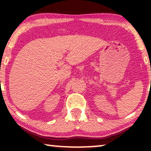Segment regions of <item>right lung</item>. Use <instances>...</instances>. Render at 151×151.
I'll return each mask as SVG.
<instances>
[{
	"instance_id": "obj_1",
	"label": "right lung",
	"mask_w": 151,
	"mask_h": 151,
	"mask_svg": "<svg viewBox=\"0 0 151 151\" xmlns=\"http://www.w3.org/2000/svg\"><path fill=\"white\" fill-rule=\"evenodd\" d=\"M0 82H1V81H0Z\"/></svg>"
}]
</instances>
